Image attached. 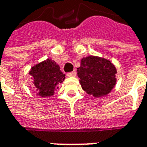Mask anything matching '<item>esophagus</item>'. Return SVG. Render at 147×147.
<instances>
[{"label": "esophagus", "instance_id": "1", "mask_svg": "<svg viewBox=\"0 0 147 147\" xmlns=\"http://www.w3.org/2000/svg\"><path fill=\"white\" fill-rule=\"evenodd\" d=\"M67 76L68 77L76 76V71H71V72H69V73H67Z\"/></svg>", "mask_w": 147, "mask_h": 147}]
</instances>
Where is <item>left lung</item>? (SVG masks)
Segmentation results:
<instances>
[{
  "mask_svg": "<svg viewBox=\"0 0 147 147\" xmlns=\"http://www.w3.org/2000/svg\"><path fill=\"white\" fill-rule=\"evenodd\" d=\"M77 68L80 83L84 91L95 98L108 94L117 83V68L110 61L98 56H89L80 61Z\"/></svg>",
  "mask_w": 147,
  "mask_h": 147,
  "instance_id": "obj_1",
  "label": "left lung"
}]
</instances>
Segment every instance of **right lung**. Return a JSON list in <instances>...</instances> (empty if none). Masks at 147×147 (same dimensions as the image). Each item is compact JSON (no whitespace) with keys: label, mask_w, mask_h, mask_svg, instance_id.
<instances>
[{"label":"right lung","mask_w":147,"mask_h":147,"mask_svg":"<svg viewBox=\"0 0 147 147\" xmlns=\"http://www.w3.org/2000/svg\"><path fill=\"white\" fill-rule=\"evenodd\" d=\"M29 74L33 80L34 92L42 98L51 97L65 79V75L54 61L47 59L34 65Z\"/></svg>","instance_id":"add662e5"}]
</instances>
